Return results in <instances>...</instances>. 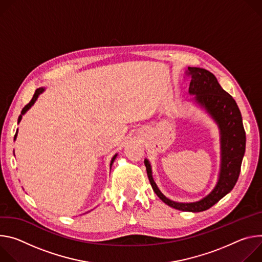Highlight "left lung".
Listing matches in <instances>:
<instances>
[{"mask_svg": "<svg viewBox=\"0 0 262 262\" xmlns=\"http://www.w3.org/2000/svg\"><path fill=\"white\" fill-rule=\"evenodd\" d=\"M188 75L191 77L188 90L189 95L193 96L191 101L210 115L220 130L221 168L216 185L199 201L190 203L171 201L159 190L153 179L151 163L147 158L144 159V165L153 190L166 205L177 210L201 212L213 206L236 184L246 151V132L236 102L222 89L215 76L201 68H188Z\"/></svg>", "mask_w": 262, "mask_h": 262, "instance_id": "left-lung-1", "label": "left lung"}]
</instances>
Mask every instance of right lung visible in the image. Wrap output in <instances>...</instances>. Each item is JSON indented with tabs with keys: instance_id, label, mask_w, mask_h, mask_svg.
I'll use <instances>...</instances> for the list:
<instances>
[{
	"instance_id": "right-lung-1",
	"label": "right lung",
	"mask_w": 262,
	"mask_h": 262,
	"mask_svg": "<svg viewBox=\"0 0 262 262\" xmlns=\"http://www.w3.org/2000/svg\"><path fill=\"white\" fill-rule=\"evenodd\" d=\"M46 91V89L45 87H39V89H37L36 91H35V94H34V96H33V98H32V100L30 101V103L29 104H27L24 108H23V110H21V113H20V115L18 116V120H17V124H19V122L21 121V118H23V115L30 109L33 105H34V103L36 102V100L38 99V97H39V95L40 94H42L43 92ZM16 136H17V130H16V133H15V135H14V140L16 139ZM116 156H118V154H115L113 157H112V159H111V161H110V168H111V165H112V163L114 162V160H115V158H116Z\"/></svg>"
}]
</instances>
